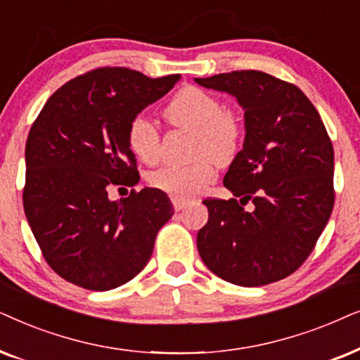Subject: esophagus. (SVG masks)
Masks as SVG:
<instances>
[{
  "label": "esophagus",
  "instance_id": "34e87169",
  "mask_svg": "<svg viewBox=\"0 0 360 360\" xmlns=\"http://www.w3.org/2000/svg\"><path fill=\"white\" fill-rule=\"evenodd\" d=\"M172 205H174L176 210H183L184 207H188V205H189V200H183V199L172 198Z\"/></svg>",
  "mask_w": 360,
  "mask_h": 360
}]
</instances>
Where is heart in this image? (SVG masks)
I'll list each match as a JSON object with an SVG mask.
<instances>
[{
  "mask_svg": "<svg viewBox=\"0 0 360 360\" xmlns=\"http://www.w3.org/2000/svg\"><path fill=\"white\" fill-rule=\"evenodd\" d=\"M165 117L176 127L194 128V153L200 158L193 165L158 167L148 174V183L171 198L193 199L215 179V161L227 162L236 156L243 135L242 120L236 110L222 108L219 97L199 87L179 90L166 107ZM127 143L143 162L153 165L160 160V131L146 115H136L128 124Z\"/></svg>",
  "mask_w": 360,
  "mask_h": 360,
  "instance_id": "heart-1",
  "label": "heart"
}]
</instances>
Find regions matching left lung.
Here are the masks:
<instances>
[{
  "mask_svg": "<svg viewBox=\"0 0 360 360\" xmlns=\"http://www.w3.org/2000/svg\"><path fill=\"white\" fill-rule=\"evenodd\" d=\"M194 80L233 95L245 112L243 148L224 177L233 199L204 200L199 255L233 285L283 280L313 252L334 207V150L323 120L296 85L265 72ZM248 200L253 211L243 209Z\"/></svg>",
  "mask_w": 360,
  "mask_h": 360,
  "instance_id": "8db88e82",
  "label": "left lung"
}]
</instances>
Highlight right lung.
Returning <instances> with one entry per match:
<instances>
[{"label": "right lung", "mask_w": 360, "mask_h": 360, "mask_svg": "<svg viewBox=\"0 0 360 360\" xmlns=\"http://www.w3.org/2000/svg\"><path fill=\"white\" fill-rule=\"evenodd\" d=\"M179 79L100 67L56 90L32 123L24 212L46 262L70 283L113 290L150 262L158 232L174 214L169 198L145 188L112 200L108 191L140 181L128 124Z\"/></svg>", "instance_id": "1"}]
</instances>
